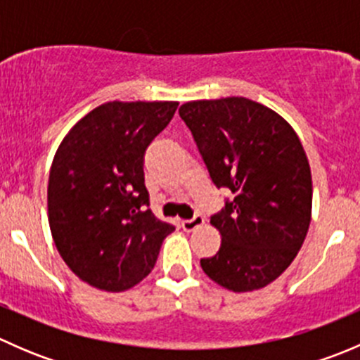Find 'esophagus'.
<instances>
[{
	"label": "esophagus",
	"mask_w": 360,
	"mask_h": 360,
	"mask_svg": "<svg viewBox=\"0 0 360 360\" xmlns=\"http://www.w3.org/2000/svg\"><path fill=\"white\" fill-rule=\"evenodd\" d=\"M203 223H205L203 216H200V214H197V216H193V217H191V219L181 221V226H183L184 231H193L195 228L202 226Z\"/></svg>",
	"instance_id": "obj_1"
}]
</instances>
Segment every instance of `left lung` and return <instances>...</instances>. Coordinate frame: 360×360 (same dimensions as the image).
I'll return each mask as SVG.
<instances>
[{"label":"left lung","instance_id":"obj_1","mask_svg":"<svg viewBox=\"0 0 360 360\" xmlns=\"http://www.w3.org/2000/svg\"><path fill=\"white\" fill-rule=\"evenodd\" d=\"M179 116L212 183L233 193L210 217L221 248L200 259L202 270L233 292L264 288L292 263L310 226L311 174L300 137L245 97L191 101Z\"/></svg>","mask_w":360,"mask_h":360}]
</instances>
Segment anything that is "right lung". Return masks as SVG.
Wrapping results in <instances>:
<instances>
[{
    "label": "right lung",
    "instance_id": "obj_1",
    "mask_svg": "<svg viewBox=\"0 0 360 360\" xmlns=\"http://www.w3.org/2000/svg\"><path fill=\"white\" fill-rule=\"evenodd\" d=\"M179 103L101 104L68 132L49 177V223L63 259L83 282L108 292L153 270L172 224L148 209L144 153Z\"/></svg>",
    "mask_w": 360,
    "mask_h": 360
}]
</instances>
